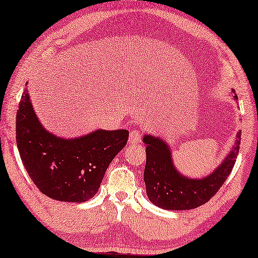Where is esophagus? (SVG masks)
<instances>
[{
	"mask_svg": "<svg viewBox=\"0 0 258 258\" xmlns=\"http://www.w3.org/2000/svg\"><path fill=\"white\" fill-rule=\"evenodd\" d=\"M142 141V135L138 130H132L129 135V144L130 145H138Z\"/></svg>",
	"mask_w": 258,
	"mask_h": 258,
	"instance_id": "esophagus-1",
	"label": "esophagus"
}]
</instances>
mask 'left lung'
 Here are the masks:
<instances>
[{"instance_id":"8db88e82","label":"left lung","mask_w":258,"mask_h":258,"mask_svg":"<svg viewBox=\"0 0 258 258\" xmlns=\"http://www.w3.org/2000/svg\"><path fill=\"white\" fill-rule=\"evenodd\" d=\"M232 93L237 100L234 90ZM143 142L146 144L144 182L149 200L166 210H190L209 202L227 180L239 153L241 132L237 133L235 144L225 160L203 179H189L180 174L174 167L167 143L161 138L146 135Z\"/></svg>"}]
</instances>
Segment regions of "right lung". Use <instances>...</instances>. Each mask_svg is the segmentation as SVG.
<instances>
[{
    "instance_id": "right-lung-1",
    "label": "right lung",
    "mask_w": 258,
    "mask_h": 258,
    "mask_svg": "<svg viewBox=\"0 0 258 258\" xmlns=\"http://www.w3.org/2000/svg\"><path fill=\"white\" fill-rule=\"evenodd\" d=\"M128 137L125 129H99L74 140L56 137L39 122L27 92L16 115V141L24 167L37 188L56 201L82 203L96 195Z\"/></svg>"
}]
</instances>
